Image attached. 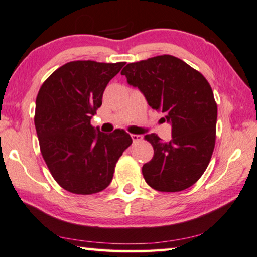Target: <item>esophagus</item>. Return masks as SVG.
<instances>
[{
  "label": "esophagus",
  "instance_id": "esophagus-1",
  "mask_svg": "<svg viewBox=\"0 0 257 257\" xmlns=\"http://www.w3.org/2000/svg\"><path fill=\"white\" fill-rule=\"evenodd\" d=\"M131 138H132L133 143H137V141L141 140V136H138V135H131Z\"/></svg>",
  "mask_w": 257,
  "mask_h": 257
}]
</instances>
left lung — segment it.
<instances>
[{
  "instance_id": "8db88e82",
  "label": "left lung",
  "mask_w": 257,
  "mask_h": 257,
  "mask_svg": "<svg viewBox=\"0 0 257 257\" xmlns=\"http://www.w3.org/2000/svg\"><path fill=\"white\" fill-rule=\"evenodd\" d=\"M121 75L172 126L169 141L154 133L145 137L154 148L153 159L143 166L145 181L163 192L191 187L214 150L217 104L209 82L181 59L167 54L127 64Z\"/></svg>"
}]
</instances>
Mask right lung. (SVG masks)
Returning <instances> with one entry per match:
<instances>
[{
	"label": "right lung",
	"mask_w": 257,
	"mask_h": 257,
	"mask_svg": "<svg viewBox=\"0 0 257 257\" xmlns=\"http://www.w3.org/2000/svg\"><path fill=\"white\" fill-rule=\"evenodd\" d=\"M124 65L72 61L52 73L39 89L35 126L40 151L52 176L67 191L91 195L104 190L118 159L132 144L124 130L106 135L90 124L107 83Z\"/></svg>",
	"instance_id": "right-lung-1"
}]
</instances>
